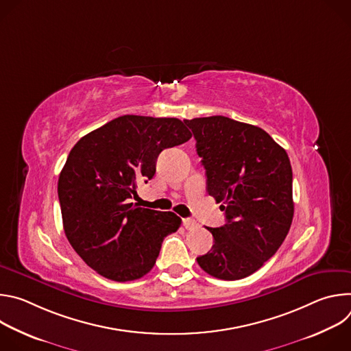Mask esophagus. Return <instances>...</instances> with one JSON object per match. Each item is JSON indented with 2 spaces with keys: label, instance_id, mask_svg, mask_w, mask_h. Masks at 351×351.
Here are the masks:
<instances>
[{
  "label": "esophagus",
  "instance_id": "1",
  "mask_svg": "<svg viewBox=\"0 0 351 351\" xmlns=\"http://www.w3.org/2000/svg\"><path fill=\"white\" fill-rule=\"evenodd\" d=\"M183 226H184L186 229H193V228H195V226H197V222H195L194 219L186 218V219H183Z\"/></svg>",
  "mask_w": 351,
  "mask_h": 351
}]
</instances>
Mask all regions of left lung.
<instances>
[{
  "label": "left lung",
  "mask_w": 351,
  "mask_h": 351,
  "mask_svg": "<svg viewBox=\"0 0 351 351\" xmlns=\"http://www.w3.org/2000/svg\"><path fill=\"white\" fill-rule=\"evenodd\" d=\"M184 123L197 141L207 191L226 217L223 226L207 228L214 245L197 263L214 278L243 279L258 271L289 233L294 214L290 160L258 126L221 115Z\"/></svg>",
  "instance_id": "obj_1"
}]
</instances>
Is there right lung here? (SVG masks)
<instances>
[{
	"label": "right lung",
	"instance_id": "add662e5",
	"mask_svg": "<svg viewBox=\"0 0 351 351\" xmlns=\"http://www.w3.org/2000/svg\"><path fill=\"white\" fill-rule=\"evenodd\" d=\"M190 130L176 118L123 115L83 136L58 179L65 234L80 258L115 282L152 271L164 239L182 219L130 203L148 182L164 148L186 143Z\"/></svg>",
	"mask_w": 351,
	"mask_h": 351
}]
</instances>
